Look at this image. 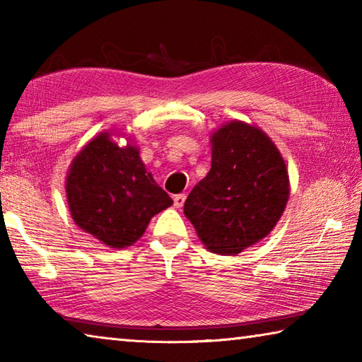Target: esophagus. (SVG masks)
I'll return each mask as SVG.
<instances>
[{"label":"esophagus","mask_w":362,"mask_h":362,"mask_svg":"<svg viewBox=\"0 0 362 362\" xmlns=\"http://www.w3.org/2000/svg\"><path fill=\"white\" fill-rule=\"evenodd\" d=\"M187 196L185 194H175L174 196V207H177V209H180V207L183 206V203H185Z\"/></svg>","instance_id":"esophagus-1"}]
</instances>
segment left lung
<instances>
[{
  "label": "left lung",
  "instance_id": "1",
  "mask_svg": "<svg viewBox=\"0 0 362 362\" xmlns=\"http://www.w3.org/2000/svg\"><path fill=\"white\" fill-rule=\"evenodd\" d=\"M289 175L265 132L231 121L212 136L211 170L183 206L206 249L240 254L265 238L286 209Z\"/></svg>",
  "mask_w": 362,
  "mask_h": 362
}]
</instances>
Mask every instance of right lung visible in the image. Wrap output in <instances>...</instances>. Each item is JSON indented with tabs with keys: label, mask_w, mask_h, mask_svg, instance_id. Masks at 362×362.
<instances>
[{
	"label": "right lung",
	"mask_w": 362,
	"mask_h": 362,
	"mask_svg": "<svg viewBox=\"0 0 362 362\" xmlns=\"http://www.w3.org/2000/svg\"><path fill=\"white\" fill-rule=\"evenodd\" d=\"M65 187L75 223L116 249L136 243L151 217L173 204L145 170L136 146L121 148L107 132L73 159Z\"/></svg>",
	"instance_id": "1"
}]
</instances>
